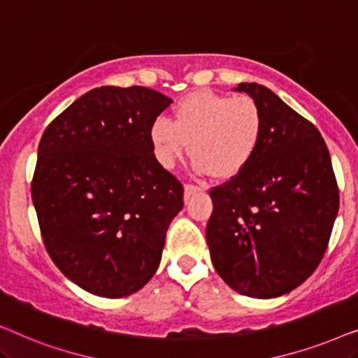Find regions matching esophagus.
I'll return each instance as SVG.
<instances>
[{
	"label": "esophagus",
	"instance_id": "obj_1",
	"mask_svg": "<svg viewBox=\"0 0 358 358\" xmlns=\"http://www.w3.org/2000/svg\"><path fill=\"white\" fill-rule=\"evenodd\" d=\"M195 192H200V187H197V185H190V184L184 185V199L185 200H187L190 195L195 194Z\"/></svg>",
	"mask_w": 358,
	"mask_h": 358
}]
</instances>
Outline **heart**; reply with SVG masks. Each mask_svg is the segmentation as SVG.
Listing matches in <instances>:
<instances>
[{
	"label": "heart",
	"instance_id": "b5f03b06",
	"mask_svg": "<svg viewBox=\"0 0 358 358\" xmlns=\"http://www.w3.org/2000/svg\"><path fill=\"white\" fill-rule=\"evenodd\" d=\"M264 135L262 109L249 96L190 92L174 106L171 122L150 125L151 150L164 168H173L190 143L194 168L217 179H231L252 163Z\"/></svg>",
	"mask_w": 358,
	"mask_h": 358
}]
</instances>
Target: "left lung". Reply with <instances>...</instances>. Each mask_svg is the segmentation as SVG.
<instances>
[{"instance_id": "left-lung-1", "label": "left lung", "mask_w": 358, "mask_h": 358, "mask_svg": "<svg viewBox=\"0 0 358 358\" xmlns=\"http://www.w3.org/2000/svg\"><path fill=\"white\" fill-rule=\"evenodd\" d=\"M262 109L252 163L210 190L207 243L215 271L234 292L277 298L300 287L324 256L339 190L320 130L257 83L233 87Z\"/></svg>"}]
</instances>
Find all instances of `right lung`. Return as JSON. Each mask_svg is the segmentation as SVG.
Instances as JSON below:
<instances>
[{"instance_id": "right-lung-1", "label": "right lung", "mask_w": 358, "mask_h": 358, "mask_svg": "<svg viewBox=\"0 0 358 358\" xmlns=\"http://www.w3.org/2000/svg\"><path fill=\"white\" fill-rule=\"evenodd\" d=\"M173 99L150 87L101 86L43 131L32 202L48 254L83 290L122 298L161 262L184 189L163 169L148 131Z\"/></svg>"}]
</instances>
